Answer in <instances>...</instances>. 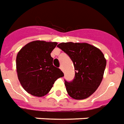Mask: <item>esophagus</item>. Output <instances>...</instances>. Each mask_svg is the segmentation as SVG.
<instances>
[{"instance_id": "esophagus-1", "label": "esophagus", "mask_w": 124, "mask_h": 124, "mask_svg": "<svg viewBox=\"0 0 124 124\" xmlns=\"http://www.w3.org/2000/svg\"><path fill=\"white\" fill-rule=\"evenodd\" d=\"M59 68H60V69L61 70V71H63V66H62V65H61Z\"/></svg>"}]
</instances>
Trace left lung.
<instances>
[{"instance_id":"1","label":"left lung","mask_w":124,"mask_h":124,"mask_svg":"<svg viewBox=\"0 0 124 124\" xmlns=\"http://www.w3.org/2000/svg\"><path fill=\"white\" fill-rule=\"evenodd\" d=\"M73 63L75 78L65 82L67 92L75 100H84L92 95L100 86L106 66L101 50L86 43H61L57 45Z\"/></svg>"}]
</instances>
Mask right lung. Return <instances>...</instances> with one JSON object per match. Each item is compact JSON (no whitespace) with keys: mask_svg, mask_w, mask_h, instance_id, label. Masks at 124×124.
Wrapping results in <instances>:
<instances>
[{"mask_svg":"<svg viewBox=\"0 0 124 124\" xmlns=\"http://www.w3.org/2000/svg\"><path fill=\"white\" fill-rule=\"evenodd\" d=\"M57 45V42L32 41L16 55L18 80L24 90L32 95L41 97L46 95L55 81L64 76L63 73L53 65L51 53Z\"/></svg>","mask_w":124,"mask_h":124,"instance_id":"right-lung-1","label":"right lung"}]
</instances>
